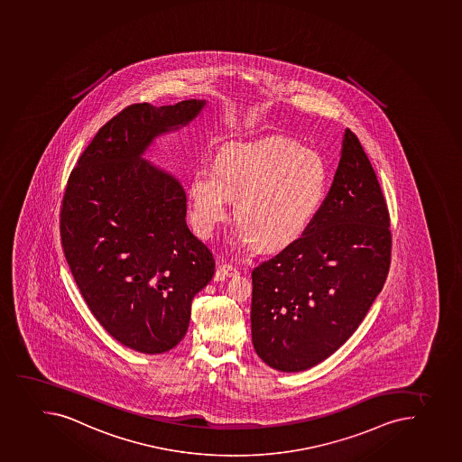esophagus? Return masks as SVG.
<instances>
[{
	"label": "esophagus",
	"instance_id": "34e87169",
	"mask_svg": "<svg viewBox=\"0 0 462 462\" xmlns=\"http://www.w3.org/2000/svg\"><path fill=\"white\" fill-rule=\"evenodd\" d=\"M220 273H223L225 277H235V275L239 273V271H237L236 266H233V264L230 263H225L221 264Z\"/></svg>",
	"mask_w": 462,
	"mask_h": 462
}]
</instances>
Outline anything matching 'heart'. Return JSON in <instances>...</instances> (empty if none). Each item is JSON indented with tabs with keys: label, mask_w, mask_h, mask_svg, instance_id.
I'll return each mask as SVG.
<instances>
[{
	"label": "heart",
	"mask_w": 462,
	"mask_h": 462,
	"mask_svg": "<svg viewBox=\"0 0 462 462\" xmlns=\"http://www.w3.org/2000/svg\"><path fill=\"white\" fill-rule=\"evenodd\" d=\"M326 193L328 169L316 151L278 136L232 143L217 155L214 169L194 171L191 220L208 236L236 199L237 245L282 250L310 227Z\"/></svg>",
	"instance_id": "obj_1"
}]
</instances>
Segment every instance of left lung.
<instances>
[{
  "mask_svg": "<svg viewBox=\"0 0 462 462\" xmlns=\"http://www.w3.org/2000/svg\"><path fill=\"white\" fill-rule=\"evenodd\" d=\"M389 226L375 171L347 128L316 218L298 241L251 273V337L264 364L298 373L352 337L386 282Z\"/></svg>",
  "mask_w": 462,
  "mask_h": 462,
  "instance_id": "8db88e82",
  "label": "left lung"
}]
</instances>
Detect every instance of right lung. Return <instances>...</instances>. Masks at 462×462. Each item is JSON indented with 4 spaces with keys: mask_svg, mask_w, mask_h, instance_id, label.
I'll use <instances>...</instances> for the list:
<instances>
[{
    "mask_svg": "<svg viewBox=\"0 0 462 462\" xmlns=\"http://www.w3.org/2000/svg\"><path fill=\"white\" fill-rule=\"evenodd\" d=\"M205 100L121 110L98 130L62 198V250L82 298L107 334L146 355L187 334L194 296L216 260L185 223L180 182L142 159L155 137L193 121Z\"/></svg>",
    "mask_w": 462,
    "mask_h": 462,
    "instance_id": "1",
    "label": "right lung"
}]
</instances>
